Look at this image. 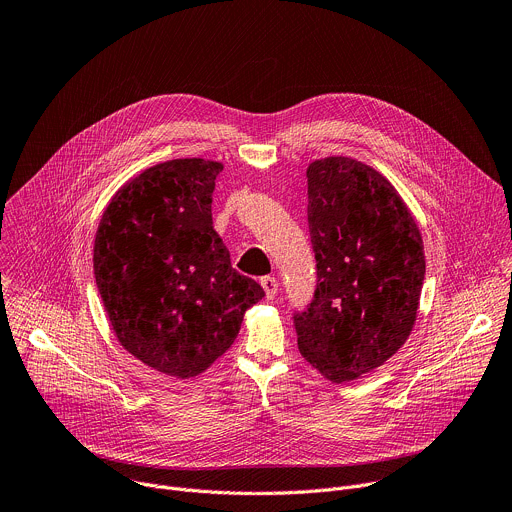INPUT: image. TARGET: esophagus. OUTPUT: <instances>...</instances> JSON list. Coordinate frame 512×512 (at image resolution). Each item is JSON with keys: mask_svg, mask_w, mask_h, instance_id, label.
Segmentation results:
<instances>
[{"mask_svg": "<svg viewBox=\"0 0 512 512\" xmlns=\"http://www.w3.org/2000/svg\"><path fill=\"white\" fill-rule=\"evenodd\" d=\"M261 287L265 289V296H267V300H271V298H275V294H277L279 281H277L275 277L267 275V277H261Z\"/></svg>", "mask_w": 512, "mask_h": 512, "instance_id": "34e87169", "label": "esophagus"}]
</instances>
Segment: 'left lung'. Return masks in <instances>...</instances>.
<instances>
[{"label": "left lung", "mask_w": 512, "mask_h": 512, "mask_svg": "<svg viewBox=\"0 0 512 512\" xmlns=\"http://www.w3.org/2000/svg\"><path fill=\"white\" fill-rule=\"evenodd\" d=\"M318 285L294 316L298 348L332 383L379 369L409 338L425 277L423 241L395 186L344 156L308 166Z\"/></svg>", "instance_id": "1"}]
</instances>
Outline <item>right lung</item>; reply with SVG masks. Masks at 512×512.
Returning <instances> with one entry per match:
<instances>
[{
  "label": "right lung",
  "mask_w": 512,
  "mask_h": 512,
  "mask_svg": "<svg viewBox=\"0 0 512 512\" xmlns=\"http://www.w3.org/2000/svg\"><path fill=\"white\" fill-rule=\"evenodd\" d=\"M221 162L178 158L143 170L107 204L93 269L119 344L154 371L190 379L235 342L265 291L231 265L212 227Z\"/></svg>",
  "instance_id": "add662e5"
}]
</instances>
